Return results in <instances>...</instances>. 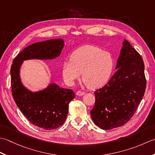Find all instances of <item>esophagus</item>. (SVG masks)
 Here are the masks:
<instances>
[{"mask_svg":"<svg viewBox=\"0 0 155 155\" xmlns=\"http://www.w3.org/2000/svg\"><path fill=\"white\" fill-rule=\"evenodd\" d=\"M84 94H85V92L82 91H78L76 92V95H78V96H83Z\"/></svg>","mask_w":155,"mask_h":155,"instance_id":"34e87169","label":"esophagus"}]
</instances>
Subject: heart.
Instances as JSON below:
<instances>
[{
	"label": "heart",
	"mask_w": 155,
	"mask_h": 155,
	"mask_svg": "<svg viewBox=\"0 0 155 155\" xmlns=\"http://www.w3.org/2000/svg\"><path fill=\"white\" fill-rule=\"evenodd\" d=\"M114 58L111 53L104 51L98 47L84 45L75 50L62 66L64 80L74 84L80 78L86 86L94 89L104 86L110 78L113 70Z\"/></svg>",
	"instance_id": "heart-1"
}]
</instances>
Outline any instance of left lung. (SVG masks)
<instances>
[{
  "label": "left lung",
  "instance_id": "8db88e82",
  "mask_svg": "<svg viewBox=\"0 0 155 155\" xmlns=\"http://www.w3.org/2000/svg\"><path fill=\"white\" fill-rule=\"evenodd\" d=\"M116 73L105 86L96 90V102L90 114L104 130L120 127L133 116L144 96L147 80L141 55L124 39Z\"/></svg>",
  "mask_w": 155,
  "mask_h": 155
}]
</instances>
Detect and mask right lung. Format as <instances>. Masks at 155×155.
I'll use <instances>...</instances> for the list:
<instances>
[{
  "label": "right lung",
  "instance_id": "1",
  "mask_svg": "<svg viewBox=\"0 0 155 155\" xmlns=\"http://www.w3.org/2000/svg\"><path fill=\"white\" fill-rule=\"evenodd\" d=\"M64 46L61 39L33 43L18 53L11 65V91L15 103L33 124L44 130H53L64 124L69 104L75 97V94L72 90L61 88L55 84L32 92L21 83L20 68L25 60L54 59L60 55Z\"/></svg>",
  "mask_w": 155,
  "mask_h": 155
}]
</instances>
